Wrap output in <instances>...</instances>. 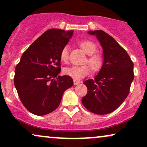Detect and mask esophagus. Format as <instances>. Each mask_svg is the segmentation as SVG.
<instances>
[{
	"mask_svg": "<svg viewBox=\"0 0 147 147\" xmlns=\"http://www.w3.org/2000/svg\"><path fill=\"white\" fill-rule=\"evenodd\" d=\"M73 82H74V85H78V84H79L81 83L80 81L76 80V79H74Z\"/></svg>",
	"mask_w": 147,
	"mask_h": 147,
	"instance_id": "1",
	"label": "esophagus"
}]
</instances>
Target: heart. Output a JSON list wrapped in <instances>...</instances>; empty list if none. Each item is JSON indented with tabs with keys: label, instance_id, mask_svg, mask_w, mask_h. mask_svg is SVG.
Returning a JSON list of instances; mask_svg holds the SVG:
<instances>
[{
	"label": "heart",
	"instance_id": "heart-1",
	"mask_svg": "<svg viewBox=\"0 0 147 147\" xmlns=\"http://www.w3.org/2000/svg\"><path fill=\"white\" fill-rule=\"evenodd\" d=\"M79 45L82 47L84 51L88 55H90L88 58L87 63L90 65L94 71H98L102 68V61L98 55H93L97 51V46L93 42L88 40H84L79 42ZM70 45H65L63 47L60 52V59L61 61L66 63L68 60ZM90 68L88 65H72L64 68L63 72L65 75L72 77L76 80L84 78L90 73Z\"/></svg>",
	"mask_w": 147,
	"mask_h": 147
}]
</instances>
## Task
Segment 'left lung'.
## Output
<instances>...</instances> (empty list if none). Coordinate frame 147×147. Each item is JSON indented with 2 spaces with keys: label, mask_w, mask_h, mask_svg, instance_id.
Here are the masks:
<instances>
[{
  "label": "left lung",
  "mask_w": 147,
  "mask_h": 147,
  "mask_svg": "<svg viewBox=\"0 0 147 147\" xmlns=\"http://www.w3.org/2000/svg\"><path fill=\"white\" fill-rule=\"evenodd\" d=\"M95 35L103 50L104 62L95 79L84 84L88 92L82 99L84 107L97 115H106L117 109L129 93L133 63L129 55L112 36L102 30L88 31Z\"/></svg>",
  "instance_id": "1"
}]
</instances>
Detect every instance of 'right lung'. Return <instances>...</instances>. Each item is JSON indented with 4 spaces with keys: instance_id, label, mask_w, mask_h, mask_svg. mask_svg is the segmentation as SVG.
I'll list each match as a JSON object with an SVG mask.
<instances>
[{
    "instance_id": "right-lung-1",
    "label": "right lung",
    "mask_w": 147,
    "mask_h": 147,
    "mask_svg": "<svg viewBox=\"0 0 147 147\" xmlns=\"http://www.w3.org/2000/svg\"><path fill=\"white\" fill-rule=\"evenodd\" d=\"M73 30L50 29L27 49L15 68L14 86L22 104L32 113L45 115L59 106L64 91L73 85L61 72L60 52Z\"/></svg>"
}]
</instances>
